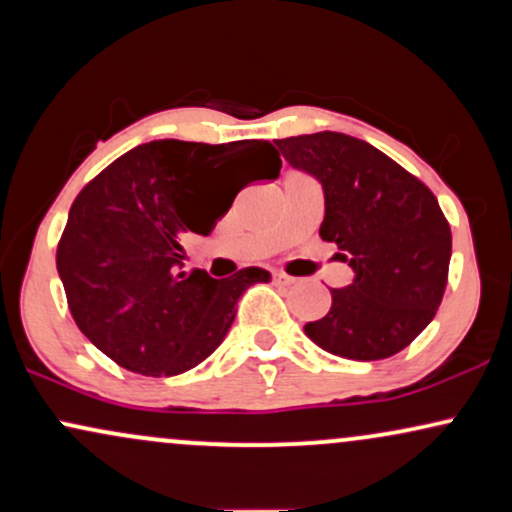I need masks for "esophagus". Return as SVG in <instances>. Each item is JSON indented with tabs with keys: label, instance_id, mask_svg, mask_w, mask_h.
<instances>
[{
	"label": "esophagus",
	"instance_id": "obj_1",
	"mask_svg": "<svg viewBox=\"0 0 512 512\" xmlns=\"http://www.w3.org/2000/svg\"><path fill=\"white\" fill-rule=\"evenodd\" d=\"M272 281L274 284H291V276L284 274V272H272Z\"/></svg>",
	"mask_w": 512,
	"mask_h": 512
}]
</instances>
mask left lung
I'll use <instances>...</instances> for the list:
<instances>
[{
	"label": "left lung",
	"instance_id": "1",
	"mask_svg": "<svg viewBox=\"0 0 512 512\" xmlns=\"http://www.w3.org/2000/svg\"><path fill=\"white\" fill-rule=\"evenodd\" d=\"M276 146L322 185L320 236L354 269L346 289H332L330 313L308 322L305 334L351 361L399 354L436 317L448 284L452 236L436 195L349 134H301Z\"/></svg>",
	"mask_w": 512,
	"mask_h": 512
}]
</instances>
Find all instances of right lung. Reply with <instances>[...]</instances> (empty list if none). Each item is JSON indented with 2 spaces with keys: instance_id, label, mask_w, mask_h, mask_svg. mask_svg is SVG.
Instances as JSON below:
<instances>
[{
  "instance_id": "right-lung-1",
  "label": "right lung",
  "mask_w": 512,
  "mask_h": 512,
  "mask_svg": "<svg viewBox=\"0 0 512 512\" xmlns=\"http://www.w3.org/2000/svg\"><path fill=\"white\" fill-rule=\"evenodd\" d=\"M243 167L257 179L240 183ZM279 151L262 139L197 144L161 139L127 151L69 209L57 272L88 342L132 373L180 375L223 342L236 303L267 269L228 279L182 272L185 233L209 236L252 180L279 178Z\"/></svg>"
}]
</instances>
